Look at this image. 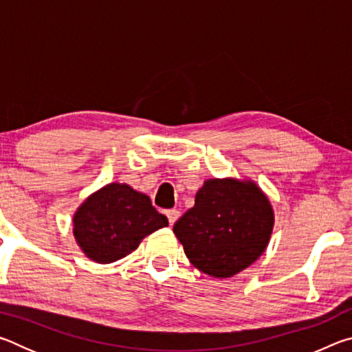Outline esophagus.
Listing matches in <instances>:
<instances>
[{"label": "esophagus", "mask_w": 352, "mask_h": 352, "mask_svg": "<svg viewBox=\"0 0 352 352\" xmlns=\"http://www.w3.org/2000/svg\"><path fill=\"white\" fill-rule=\"evenodd\" d=\"M166 216H168V219H169V223L174 225L177 220H178V217H180V211H178V210H169V211H166Z\"/></svg>", "instance_id": "obj_1"}]
</instances>
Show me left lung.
I'll return each mask as SVG.
<instances>
[{
	"label": "left lung",
	"mask_w": 352,
	"mask_h": 352,
	"mask_svg": "<svg viewBox=\"0 0 352 352\" xmlns=\"http://www.w3.org/2000/svg\"><path fill=\"white\" fill-rule=\"evenodd\" d=\"M275 225L270 200L253 180L210 178L174 233L195 269L231 278L265 252Z\"/></svg>",
	"instance_id": "1"
}]
</instances>
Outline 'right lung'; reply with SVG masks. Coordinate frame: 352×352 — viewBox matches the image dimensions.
Listing matches in <instances>:
<instances>
[{
	"mask_svg": "<svg viewBox=\"0 0 352 352\" xmlns=\"http://www.w3.org/2000/svg\"><path fill=\"white\" fill-rule=\"evenodd\" d=\"M73 225L74 239L87 258L110 264L132 253L146 236L169 222L146 194L126 183H110L83 200Z\"/></svg>",
	"mask_w": 352,
	"mask_h": 352,
	"instance_id": "right-lung-1",
	"label": "right lung"
}]
</instances>
